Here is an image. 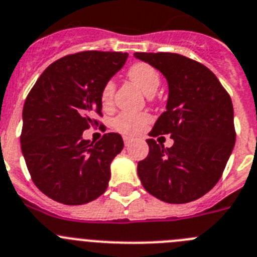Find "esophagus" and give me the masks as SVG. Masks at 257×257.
<instances>
[{"instance_id":"1","label":"esophagus","mask_w":257,"mask_h":257,"mask_svg":"<svg viewBox=\"0 0 257 257\" xmlns=\"http://www.w3.org/2000/svg\"><path fill=\"white\" fill-rule=\"evenodd\" d=\"M123 141H124V145H126V147H128V145H130L131 143H133V138H128V136H124Z\"/></svg>"}]
</instances>
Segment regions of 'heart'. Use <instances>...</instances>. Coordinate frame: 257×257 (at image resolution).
<instances>
[{"instance_id":"obj_1","label":"heart","mask_w":257,"mask_h":257,"mask_svg":"<svg viewBox=\"0 0 257 257\" xmlns=\"http://www.w3.org/2000/svg\"><path fill=\"white\" fill-rule=\"evenodd\" d=\"M127 77L135 84L140 90L148 96L154 95L161 85L159 72L148 63H135L127 70ZM116 90V85L112 80L105 82L100 94V102L104 108H109L113 102V94ZM150 121L148 114H133V113H119L113 119V128L126 135H135L143 131L145 124Z\"/></svg>"}]
</instances>
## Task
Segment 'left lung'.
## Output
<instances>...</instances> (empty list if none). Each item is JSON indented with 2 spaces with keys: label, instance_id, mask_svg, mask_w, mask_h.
<instances>
[{
  "label": "left lung",
  "instance_id": "8db88e82",
  "mask_svg": "<svg viewBox=\"0 0 257 257\" xmlns=\"http://www.w3.org/2000/svg\"><path fill=\"white\" fill-rule=\"evenodd\" d=\"M168 82L166 112L150 136L169 134L171 148L148 139L149 154L138 175L150 195L169 204L194 201L222 177L236 141L230 96L201 63L177 53H134Z\"/></svg>",
  "mask_w": 257,
  "mask_h": 257
}]
</instances>
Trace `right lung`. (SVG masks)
<instances>
[{"label": "right lung", "mask_w": 257, "mask_h": 257, "mask_svg": "<svg viewBox=\"0 0 257 257\" xmlns=\"http://www.w3.org/2000/svg\"><path fill=\"white\" fill-rule=\"evenodd\" d=\"M122 52H79L49 65L28 94L20 143L28 171L39 190L55 201L81 205L104 194L110 163L123 149L116 133L99 141L82 133L102 116L100 94L122 69Z\"/></svg>", "instance_id": "right-lung-1"}]
</instances>
